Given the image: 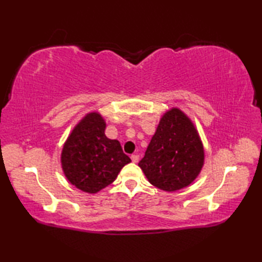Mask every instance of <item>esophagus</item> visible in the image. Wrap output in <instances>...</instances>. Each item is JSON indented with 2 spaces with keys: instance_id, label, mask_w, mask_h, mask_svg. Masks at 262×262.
<instances>
[{
  "instance_id": "esophagus-1",
  "label": "esophagus",
  "mask_w": 262,
  "mask_h": 262,
  "mask_svg": "<svg viewBox=\"0 0 262 262\" xmlns=\"http://www.w3.org/2000/svg\"><path fill=\"white\" fill-rule=\"evenodd\" d=\"M130 159H132L133 162H134V163H137V162H138V160H140V157H138L137 154H133L132 157H130Z\"/></svg>"
}]
</instances>
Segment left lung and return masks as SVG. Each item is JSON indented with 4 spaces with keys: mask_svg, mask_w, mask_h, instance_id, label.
<instances>
[{
    "mask_svg": "<svg viewBox=\"0 0 262 262\" xmlns=\"http://www.w3.org/2000/svg\"><path fill=\"white\" fill-rule=\"evenodd\" d=\"M205 152L196 127L180 109L161 118L140 168L149 183L164 191L188 187L203 169Z\"/></svg>",
    "mask_w": 262,
    "mask_h": 262,
    "instance_id": "8db88e82",
    "label": "left lung"
}]
</instances>
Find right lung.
<instances>
[{
  "mask_svg": "<svg viewBox=\"0 0 262 262\" xmlns=\"http://www.w3.org/2000/svg\"><path fill=\"white\" fill-rule=\"evenodd\" d=\"M105 121L99 113L80 120L64 143L60 162L72 185L88 193H97L113 183L130 162L120 143L104 134Z\"/></svg>",
  "mask_w": 262,
  "mask_h": 262,
  "instance_id": "add662e5",
  "label": "right lung"
}]
</instances>
